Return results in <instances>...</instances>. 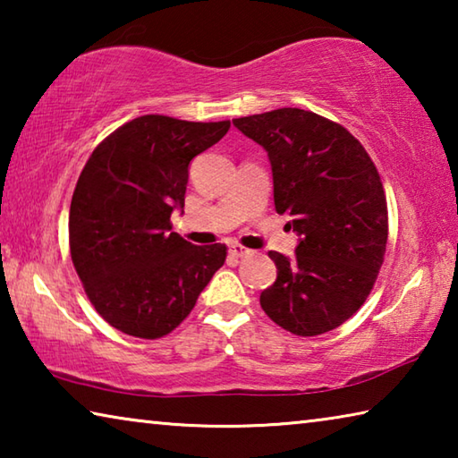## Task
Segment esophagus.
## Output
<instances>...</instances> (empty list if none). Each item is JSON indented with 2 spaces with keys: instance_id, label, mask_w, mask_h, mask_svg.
I'll return each instance as SVG.
<instances>
[{
  "instance_id": "obj_1",
  "label": "esophagus",
  "mask_w": 458,
  "mask_h": 458,
  "mask_svg": "<svg viewBox=\"0 0 458 458\" xmlns=\"http://www.w3.org/2000/svg\"><path fill=\"white\" fill-rule=\"evenodd\" d=\"M230 254L236 259H246V257H252L254 250H250V248H246L242 244H230Z\"/></svg>"
}]
</instances>
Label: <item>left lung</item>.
Wrapping results in <instances>:
<instances>
[{
	"mask_svg": "<svg viewBox=\"0 0 458 458\" xmlns=\"http://www.w3.org/2000/svg\"><path fill=\"white\" fill-rule=\"evenodd\" d=\"M232 123L267 149L275 208L301 236L293 259L268 252L278 273L260 307L301 337L339 327L366 303L384 265L387 204L374 161L345 127L303 108Z\"/></svg>",
	"mask_w": 458,
	"mask_h": 458,
	"instance_id": "left-lung-1",
	"label": "left lung"
}]
</instances>
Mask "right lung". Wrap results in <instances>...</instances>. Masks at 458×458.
Masks as SVG:
<instances>
[{
    "instance_id": "obj_1",
    "label": "right lung",
    "mask_w": 458,
    "mask_h": 458,
    "mask_svg": "<svg viewBox=\"0 0 458 458\" xmlns=\"http://www.w3.org/2000/svg\"><path fill=\"white\" fill-rule=\"evenodd\" d=\"M230 121L143 114L100 141L76 182L68 242L84 293L127 335L159 339L191 313L226 260V244L193 246L172 232L188 165L228 133Z\"/></svg>"
}]
</instances>
